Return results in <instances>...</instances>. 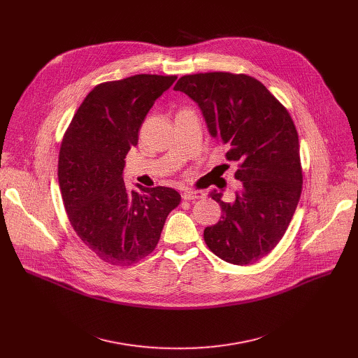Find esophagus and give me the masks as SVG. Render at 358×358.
Here are the masks:
<instances>
[{
    "mask_svg": "<svg viewBox=\"0 0 358 358\" xmlns=\"http://www.w3.org/2000/svg\"><path fill=\"white\" fill-rule=\"evenodd\" d=\"M203 195H206V194H203L202 191H192V189H187V191L182 192V198H184V199H188V201L203 198Z\"/></svg>",
    "mask_w": 358,
    "mask_h": 358,
    "instance_id": "1",
    "label": "esophagus"
}]
</instances>
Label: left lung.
<instances>
[{
	"label": "left lung",
	"instance_id": "left-lung-1",
	"mask_svg": "<svg viewBox=\"0 0 358 358\" xmlns=\"http://www.w3.org/2000/svg\"><path fill=\"white\" fill-rule=\"evenodd\" d=\"M174 90L192 99L208 131L238 163L242 188L231 202L210 195L222 210L203 239L218 258L234 265L258 262L279 243L301 192L299 137L289 112L255 78L228 72L185 75Z\"/></svg>",
	"mask_w": 358,
	"mask_h": 358
}]
</instances>
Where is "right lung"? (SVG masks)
Wrapping results in <instances>:
<instances>
[{
	"instance_id": "add662e5",
	"label": "right lung",
	"mask_w": 358,
	"mask_h": 358,
	"mask_svg": "<svg viewBox=\"0 0 358 358\" xmlns=\"http://www.w3.org/2000/svg\"><path fill=\"white\" fill-rule=\"evenodd\" d=\"M177 76L134 75L97 85L75 113L61 144L58 178L71 225L112 265L129 266L155 250L181 195L169 187L130 191L124 159L155 101Z\"/></svg>"
}]
</instances>
